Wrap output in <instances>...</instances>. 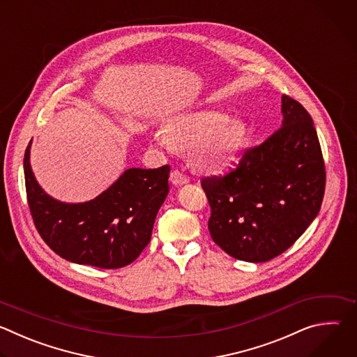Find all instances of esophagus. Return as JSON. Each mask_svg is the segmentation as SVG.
I'll return each instance as SVG.
<instances>
[{
	"label": "esophagus",
	"mask_w": 357,
	"mask_h": 357,
	"mask_svg": "<svg viewBox=\"0 0 357 357\" xmlns=\"http://www.w3.org/2000/svg\"><path fill=\"white\" fill-rule=\"evenodd\" d=\"M171 182L174 183V185H176V186H182V185H185V183H188L189 182V178L183 174V172H181V171H178V169H174L172 172H171Z\"/></svg>",
	"instance_id": "1"
}]
</instances>
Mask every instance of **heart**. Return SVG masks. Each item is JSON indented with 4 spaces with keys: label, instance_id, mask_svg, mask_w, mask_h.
<instances>
[{
    "label": "heart",
    "instance_id": "b5f03b06",
    "mask_svg": "<svg viewBox=\"0 0 357 357\" xmlns=\"http://www.w3.org/2000/svg\"><path fill=\"white\" fill-rule=\"evenodd\" d=\"M247 139L245 124L220 112L200 110L176 116L165 127V135L157 134L155 141L164 148L192 149L196 164L203 169L227 167Z\"/></svg>",
    "mask_w": 357,
    "mask_h": 357
}]
</instances>
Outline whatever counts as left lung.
Returning a JSON list of instances; mask_svg holds the SVG:
<instances>
[{
  "instance_id": "1",
  "label": "left lung",
  "mask_w": 357,
  "mask_h": 357,
  "mask_svg": "<svg viewBox=\"0 0 357 357\" xmlns=\"http://www.w3.org/2000/svg\"><path fill=\"white\" fill-rule=\"evenodd\" d=\"M281 127L247 149L226 176L202 179L212 215L209 231L229 256L268 261L289 248L318 216L325 164L310 113L282 96Z\"/></svg>"
}]
</instances>
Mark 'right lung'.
Listing matches in <instances>:
<instances>
[{
    "instance_id": "add662e5",
    "label": "right lung",
    "mask_w": 357,
    "mask_h": 357,
    "mask_svg": "<svg viewBox=\"0 0 357 357\" xmlns=\"http://www.w3.org/2000/svg\"><path fill=\"white\" fill-rule=\"evenodd\" d=\"M24 174L31 215L43 241L68 261L98 268L131 264L151 240L152 227L169 192V165L157 169L128 168L91 200L66 203L49 196L29 162Z\"/></svg>"
}]
</instances>
